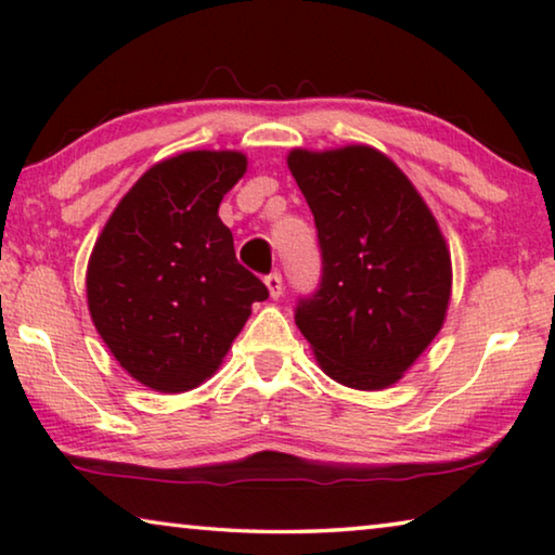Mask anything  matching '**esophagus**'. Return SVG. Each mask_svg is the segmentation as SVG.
<instances>
[{"mask_svg":"<svg viewBox=\"0 0 555 555\" xmlns=\"http://www.w3.org/2000/svg\"><path fill=\"white\" fill-rule=\"evenodd\" d=\"M264 284H267V288H269V296H271V298H279L281 291H284V281H281L279 271H271V274L264 279Z\"/></svg>","mask_w":555,"mask_h":555,"instance_id":"1","label":"esophagus"}]
</instances>
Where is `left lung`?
<instances>
[{
    "instance_id": "left-lung-1",
    "label": "left lung",
    "mask_w": 555,
    "mask_h": 555,
    "mask_svg": "<svg viewBox=\"0 0 555 555\" xmlns=\"http://www.w3.org/2000/svg\"><path fill=\"white\" fill-rule=\"evenodd\" d=\"M288 168L313 212L323 257L321 286L298 300V331L327 377L387 389L443 327L453 284L443 234L413 183L377 149H294Z\"/></svg>"
}]
</instances>
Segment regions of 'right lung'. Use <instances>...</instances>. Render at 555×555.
<instances>
[{
    "label": "right lung",
    "mask_w": 555,
    "mask_h": 555,
    "mask_svg": "<svg viewBox=\"0 0 555 555\" xmlns=\"http://www.w3.org/2000/svg\"><path fill=\"white\" fill-rule=\"evenodd\" d=\"M247 171L240 152L156 164L109 215L88 264V308L115 360L162 393L218 372L267 286L234 257L222 195Z\"/></svg>",
    "instance_id": "obj_1"
}]
</instances>
